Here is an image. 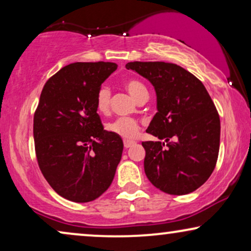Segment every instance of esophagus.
<instances>
[{
  "label": "esophagus",
  "instance_id": "1",
  "mask_svg": "<svg viewBox=\"0 0 251 251\" xmlns=\"http://www.w3.org/2000/svg\"><path fill=\"white\" fill-rule=\"evenodd\" d=\"M133 144H135V142H131V140H125V142H123V145H125V149H129V147L132 146Z\"/></svg>",
  "mask_w": 251,
  "mask_h": 251
}]
</instances>
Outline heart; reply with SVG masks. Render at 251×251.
<instances>
[{
  "label": "heart",
  "mask_w": 251,
  "mask_h": 251,
  "mask_svg": "<svg viewBox=\"0 0 251 251\" xmlns=\"http://www.w3.org/2000/svg\"><path fill=\"white\" fill-rule=\"evenodd\" d=\"M125 88L137 101L143 96L147 95V89L142 82L136 78H129L125 82ZM111 105V90L106 85H102L97 92L96 97V106L100 113H107ZM109 131L115 133L123 139H135L138 136L140 125L135 119L119 118L107 126Z\"/></svg>",
  "instance_id": "heart-1"
}]
</instances>
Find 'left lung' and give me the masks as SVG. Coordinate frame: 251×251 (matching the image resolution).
Here are the masks:
<instances>
[{"instance_id":"8db88e82","label":"left lung","mask_w":251,"mask_h":251,"mask_svg":"<svg viewBox=\"0 0 251 251\" xmlns=\"http://www.w3.org/2000/svg\"><path fill=\"white\" fill-rule=\"evenodd\" d=\"M126 67L146 77L156 91L157 113L146 132L160 142L142 143L147 178L168 194L198 190L215 169L221 140V120L207 89L176 64L131 61Z\"/></svg>"}]
</instances>
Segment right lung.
Instances as JSON below:
<instances>
[{
    "label": "right lung",
    "mask_w": 251,
    "mask_h": 251,
    "mask_svg": "<svg viewBox=\"0 0 251 251\" xmlns=\"http://www.w3.org/2000/svg\"><path fill=\"white\" fill-rule=\"evenodd\" d=\"M115 63H74L46 82L34 113L40 170L53 191L73 202H90L112 184L121 160V137L106 131L97 113L100 85Z\"/></svg>",
    "instance_id": "obj_1"
}]
</instances>
